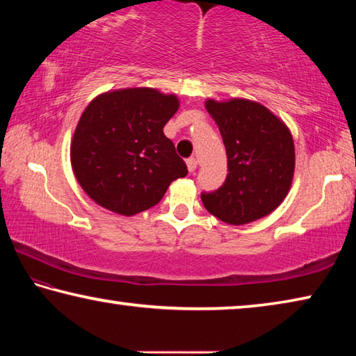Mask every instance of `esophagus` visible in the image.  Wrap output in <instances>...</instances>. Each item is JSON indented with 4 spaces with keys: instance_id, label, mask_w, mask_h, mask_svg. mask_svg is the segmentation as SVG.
<instances>
[{
    "instance_id": "34e87169",
    "label": "esophagus",
    "mask_w": 356,
    "mask_h": 356,
    "mask_svg": "<svg viewBox=\"0 0 356 356\" xmlns=\"http://www.w3.org/2000/svg\"><path fill=\"white\" fill-rule=\"evenodd\" d=\"M186 168H188L190 172H195L196 168H197V160L195 159V156H191V159L186 160Z\"/></svg>"
}]
</instances>
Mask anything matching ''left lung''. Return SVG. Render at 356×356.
<instances>
[{
    "instance_id": "left-lung-1",
    "label": "left lung",
    "mask_w": 356,
    "mask_h": 356,
    "mask_svg": "<svg viewBox=\"0 0 356 356\" xmlns=\"http://www.w3.org/2000/svg\"><path fill=\"white\" fill-rule=\"evenodd\" d=\"M206 110L218 125L227 155V176L218 190L202 193L204 207L227 225L267 216L284 201L295 170L291 130L257 102L209 99Z\"/></svg>"
}]
</instances>
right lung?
<instances>
[{
    "label": "right lung",
    "instance_id": "1",
    "mask_svg": "<svg viewBox=\"0 0 356 356\" xmlns=\"http://www.w3.org/2000/svg\"><path fill=\"white\" fill-rule=\"evenodd\" d=\"M179 110L174 94L127 88L100 94L83 111L70 144L78 184L99 206L131 216L154 207L188 174L163 134Z\"/></svg>",
    "mask_w": 356,
    "mask_h": 356
}]
</instances>
